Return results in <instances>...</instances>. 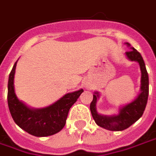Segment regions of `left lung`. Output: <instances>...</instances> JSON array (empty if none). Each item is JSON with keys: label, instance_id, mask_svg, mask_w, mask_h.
I'll use <instances>...</instances> for the list:
<instances>
[{"label": "left lung", "instance_id": "left-lung-1", "mask_svg": "<svg viewBox=\"0 0 156 156\" xmlns=\"http://www.w3.org/2000/svg\"><path fill=\"white\" fill-rule=\"evenodd\" d=\"M130 51H126V58L132 62H137L141 72V80L140 93L134 100L119 108L117 115H104L97 110V101L100 97L98 91L94 92L93 101L90 104V111L95 123L98 126L111 131H121L129 128L142 116L149 96V76L143 58L139 51L132 48L129 42H125Z\"/></svg>", "mask_w": 156, "mask_h": 156}]
</instances>
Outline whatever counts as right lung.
<instances>
[{
	"instance_id": "obj_1",
	"label": "right lung",
	"mask_w": 156,
	"mask_h": 156,
	"mask_svg": "<svg viewBox=\"0 0 156 156\" xmlns=\"http://www.w3.org/2000/svg\"><path fill=\"white\" fill-rule=\"evenodd\" d=\"M17 61L10 73L7 86V102L13 120L23 130L37 137L57 134L64 127L69 109L79 98L83 89L80 88L66 94L58 101L44 108H31L21 101L16 94L14 78Z\"/></svg>"
}]
</instances>
